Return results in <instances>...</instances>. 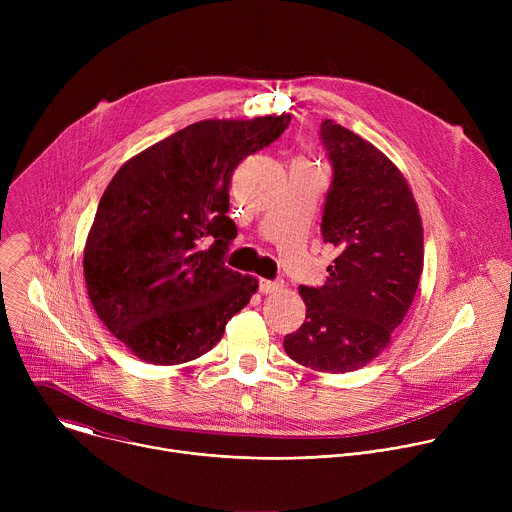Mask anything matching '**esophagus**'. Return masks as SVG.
I'll list each match as a JSON object with an SVG mask.
<instances>
[{
  "mask_svg": "<svg viewBox=\"0 0 512 512\" xmlns=\"http://www.w3.org/2000/svg\"><path fill=\"white\" fill-rule=\"evenodd\" d=\"M281 281H269V279H261L259 281V291H261V294H275V291L277 289H281Z\"/></svg>",
  "mask_w": 512,
  "mask_h": 512,
  "instance_id": "34e87169",
  "label": "esophagus"
}]
</instances>
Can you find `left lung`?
<instances>
[{
    "instance_id": "obj_1",
    "label": "left lung",
    "mask_w": 512,
    "mask_h": 512,
    "mask_svg": "<svg viewBox=\"0 0 512 512\" xmlns=\"http://www.w3.org/2000/svg\"><path fill=\"white\" fill-rule=\"evenodd\" d=\"M320 135L334 168L322 237L336 259L322 287L298 289L306 320L283 348L338 375L367 367L407 316L423 273V225L407 178L371 141L332 119Z\"/></svg>"
}]
</instances>
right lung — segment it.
<instances>
[{
    "label": "right lung",
    "instance_id": "obj_1",
    "mask_svg": "<svg viewBox=\"0 0 512 512\" xmlns=\"http://www.w3.org/2000/svg\"><path fill=\"white\" fill-rule=\"evenodd\" d=\"M291 117L204 119L127 160L101 196L85 243L89 300L139 360L184 364L223 338L259 281L223 263L235 168Z\"/></svg>",
    "mask_w": 512,
    "mask_h": 512
}]
</instances>
